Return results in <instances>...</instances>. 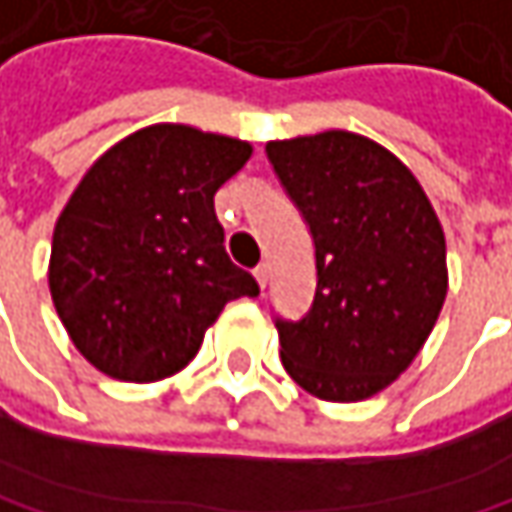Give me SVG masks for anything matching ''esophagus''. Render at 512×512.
<instances>
[{
	"label": "esophagus",
	"mask_w": 512,
	"mask_h": 512,
	"mask_svg": "<svg viewBox=\"0 0 512 512\" xmlns=\"http://www.w3.org/2000/svg\"><path fill=\"white\" fill-rule=\"evenodd\" d=\"M255 281L260 284V290L266 287V281H269V266H266V263L255 266Z\"/></svg>",
	"instance_id": "34e87169"
}]
</instances>
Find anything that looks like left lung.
Listing matches in <instances>:
<instances>
[{"mask_svg":"<svg viewBox=\"0 0 512 512\" xmlns=\"http://www.w3.org/2000/svg\"><path fill=\"white\" fill-rule=\"evenodd\" d=\"M316 249V293L299 322L275 319L290 378L325 401L390 387L437 325L445 234L416 175L354 131L266 143Z\"/></svg>","mask_w":512,"mask_h":512,"instance_id":"8db88e82","label":"left lung"}]
</instances>
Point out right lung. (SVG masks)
Returning <instances> with one entry per match:
<instances>
[{"instance_id":"1","label":"right lung","mask_w":512,"mask_h":512,"mask_svg":"<svg viewBox=\"0 0 512 512\" xmlns=\"http://www.w3.org/2000/svg\"><path fill=\"white\" fill-rule=\"evenodd\" d=\"M252 143L158 122L87 169L52 234L55 310L99 372L149 384L181 372L222 307L257 296L225 252L213 196Z\"/></svg>"}]
</instances>
